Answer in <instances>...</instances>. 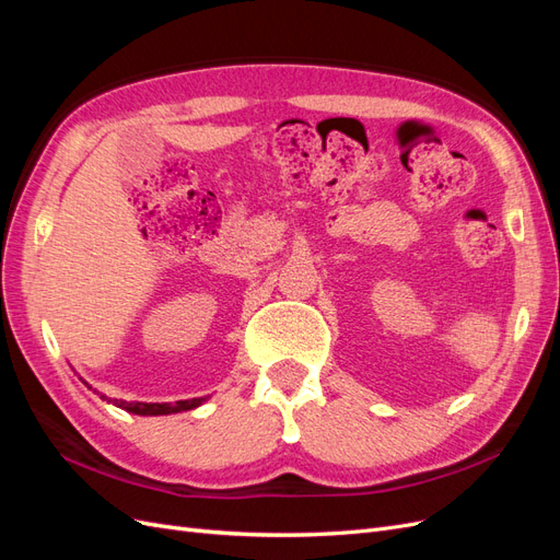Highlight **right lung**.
Wrapping results in <instances>:
<instances>
[{
  "mask_svg": "<svg viewBox=\"0 0 560 560\" xmlns=\"http://www.w3.org/2000/svg\"><path fill=\"white\" fill-rule=\"evenodd\" d=\"M103 399H107V397H103ZM200 401H206V399L198 397V399H184V401H175V404H147V401L114 399L118 409H126V411L138 413V416H167V413H177V411H189V409L200 406Z\"/></svg>",
  "mask_w": 560,
  "mask_h": 560,
  "instance_id": "obj_1",
  "label": "right lung"
}]
</instances>
